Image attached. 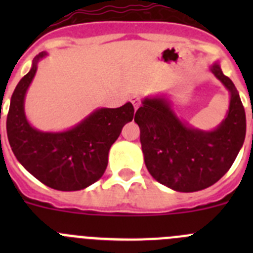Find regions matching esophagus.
Returning a JSON list of instances; mask_svg holds the SVG:
<instances>
[{"label":"esophagus","mask_w":253,"mask_h":253,"mask_svg":"<svg viewBox=\"0 0 253 253\" xmlns=\"http://www.w3.org/2000/svg\"><path fill=\"white\" fill-rule=\"evenodd\" d=\"M130 102L133 104L134 109H138V107H139V105H140V99L138 97V96H131Z\"/></svg>","instance_id":"1"}]
</instances>
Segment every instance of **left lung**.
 Returning <instances> with one entry per match:
<instances>
[{"mask_svg":"<svg viewBox=\"0 0 253 253\" xmlns=\"http://www.w3.org/2000/svg\"><path fill=\"white\" fill-rule=\"evenodd\" d=\"M231 93L225 119L211 131L178 119L165 97H147L135 113L147 169L176 191L194 193L214 185L227 173L246 137L245 107L231 78L218 63L210 68Z\"/></svg>","mask_w":253,"mask_h":253,"instance_id":"8db88e82","label":"left lung"}]
</instances>
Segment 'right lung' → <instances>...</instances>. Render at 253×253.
I'll return each instance as SVG.
<instances>
[{"mask_svg":"<svg viewBox=\"0 0 253 253\" xmlns=\"http://www.w3.org/2000/svg\"><path fill=\"white\" fill-rule=\"evenodd\" d=\"M33 60L28 75L20 80L11 96L7 114V137L15 157L35 178L59 191H77L101 178L107 156L126 123L131 122V102L116 109H97L72 129L60 133L40 131L29 124L24 110L25 95L38 62Z\"/></svg>","mask_w":253,"mask_h":253,"instance_id":"1","label":"right lung"}]
</instances>
